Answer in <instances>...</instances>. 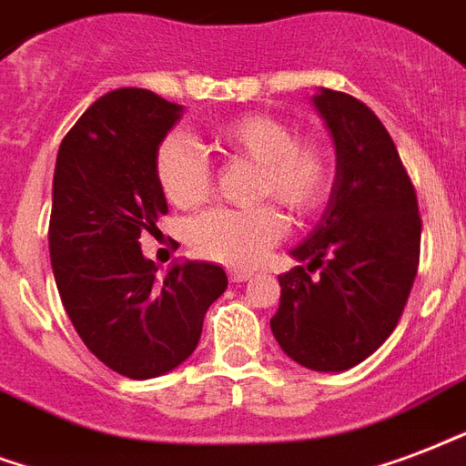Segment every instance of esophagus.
Listing matches in <instances>:
<instances>
[{
	"label": "esophagus",
	"instance_id": "esophagus-1",
	"mask_svg": "<svg viewBox=\"0 0 466 466\" xmlns=\"http://www.w3.org/2000/svg\"><path fill=\"white\" fill-rule=\"evenodd\" d=\"M251 276H254L251 271H239V268L229 271V280H232V283H244V280H251Z\"/></svg>",
	"mask_w": 466,
	"mask_h": 466
}]
</instances>
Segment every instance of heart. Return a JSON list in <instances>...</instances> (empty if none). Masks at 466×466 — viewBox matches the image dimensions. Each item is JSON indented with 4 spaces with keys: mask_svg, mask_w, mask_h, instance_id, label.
<instances>
[{
    "mask_svg": "<svg viewBox=\"0 0 466 466\" xmlns=\"http://www.w3.org/2000/svg\"><path fill=\"white\" fill-rule=\"evenodd\" d=\"M215 141L225 154L257 163L254 193L258 200L273 198L303 218L328 198L332 180L328 148L315 138L296 137L293 127L280 116L261 112L237 116L219 124ZM156 177L168 202L176 208H195L208 198L212 168L208 156L190 138L170 134L156 151ZM283 232V218L268 205L254 209L215 208L193 219L187 239L200 257L247 268L258 264Z\"/></svg>",
    "mask_w": 466,
    "mask_h": 466,
    "instance_id": "b5f03b06",
    "label": "heart"
}]
</instances>
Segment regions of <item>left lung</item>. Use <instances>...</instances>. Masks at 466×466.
Wrapping results in <instances>:
<instances>
[{
  "label": "left lung",
  "instance_id": "left-lung-1",
  "mask_svg": "<svg viewBox=\"0 0 466 466\" xmlns=\"http://www.w3.org/2000/svg\"><path fill=\"white\" fill-rule=\"evenodd\" d=\"M337 176L322 218L279 276L271 332L280 350L312 371H347L381 347L413 289L420 215L393 138L364 102L319 87ZM318 270V277H310Z\"/></svg>",
  "mask_w": 466,
  "mask_h": 466
}]
</instances>
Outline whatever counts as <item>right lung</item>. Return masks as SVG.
I'll return each mask as SVG.
<instances>
[{
  "label": "right lung",
  "instance_id": "obj_1",
  "mask_svg": "<svg viewBox=\"0 0 466 466\" xmlns=\"http://www.w3.org/2000/svg\"><path fill=\"white\" fill-rule=\"evenodd\" d=\"M180 116L151 90L106 92L56 158L48 248L60 300L85 347L129 379L180 367L227 290L225 268L209 261H176L158 279L138 241L168 212L156 151Z\"/></svg>",
  "mask_w": 466,
  "mask_h": 466
}]
</instances>
